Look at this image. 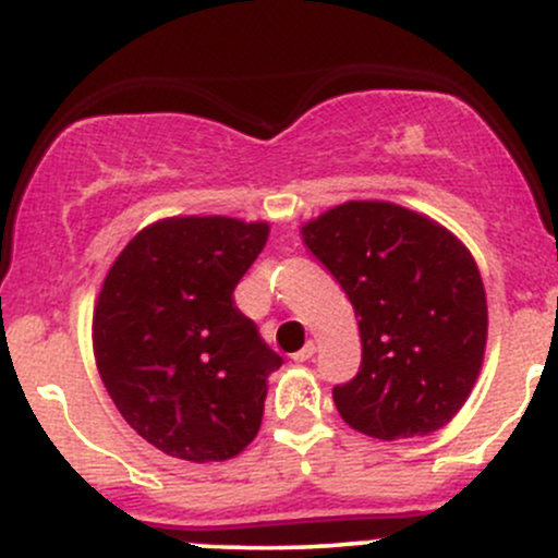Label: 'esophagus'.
Listing matches in <instances>:
<instances>
[{"label":"esophagus","instance_id":"34e87169","mask_svg":"<svg viewBox=\"0 0 558 558\" xmlns=\"http://www.w3.org/2000/svg\"><path fill=\"white\" fill-rule=\"evenodd\" d=\"M312 354H315V341H307V344L293 354V363H307V360H312Z\"/></svg>","mask_w":558,"mask_h":558}]
</instances>
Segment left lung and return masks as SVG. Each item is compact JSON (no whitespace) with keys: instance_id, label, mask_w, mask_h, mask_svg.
Returning <instances> with one entry per match:
<instances>
[{"instance_id":"obj_1","label":"left lung","mask_w":558,"mask_h":558,"mask_svg":"<svg viewBox=\"0 0 558 558\" xmlns=\"http://www.w3.org/2000/svg\"><path fill=\"white\" fill-rule=\"evenodd\" d=\"M352 302L363 365L333 387L339 415L373 439L426 437L463 408L482 371L487 296L448 228L389 201H347L302 225Z\"/></svg>"}]
</instances>
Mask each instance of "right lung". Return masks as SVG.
Returning <instances> with one entry per match:
<instances>
[{
	"mask_svg": "<svg viewBox=\"0 0 558 558\" xmlns=\"http://www.w3.org/2000/svg\"><path fill=\"white\" fill-rule=\"evenodd\" d=\"M267 222L167 217L110 265L92 347L110 400L145 442L193 463L228 461L262 426L267 376L283 365L232 302Z\"/></svg>",
	"mask_w": 558,
	"mask_h": 558,
	"instance_id": "obj_1",
	"label": "right lung"
}]
</instances>
